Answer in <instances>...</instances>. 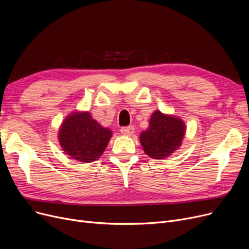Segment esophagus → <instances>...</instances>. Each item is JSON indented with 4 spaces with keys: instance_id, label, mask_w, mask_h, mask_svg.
<instances>
[{
    "instance_id": "esophagus-1",
    "label": "esophagus",
    "mask_w": 249,
    "mask_h": 249,
    "mask_svg": "<svg viewBox=\"0 0 249 249\" xmlns=\"http://www.w3.org/2000/svg\"><path fill=\"white\" fill-rule=\"evenodd\" d=\"M121 133L126 136H131L134 133V127L133 126H128V127H122L121 128Z\"/></svg>"
}]
</instances>
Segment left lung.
I'll use <instances>...</instances> for the list:
<instances>
[{
    "mask_svg": "<svg viewBox=\"0 0 249 249\" xmlns=\"http://www.w3.org/2000/svg\"><path fill=\"white\" fill-rule=\"evenodd\" d=\"M185 134L186 125L180 118L155 110L148 128L140 133L139 140L149 158L163 160L180 147Z\"/></svg>",
    "mask_w": 249,
    "mask_h": 249,
    "instance_id": "obj_1",
    "label": "left lung"
}]
</instances>
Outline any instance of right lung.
Instances as JSON below:
<instances>
[{"label":"right lung","mask_w":249,"mask_h":249,"mask_svg":"<svg viewBox=\"0 0 249 249\" xmlns=\"http://www.w3.org/2000/svg\"><path fill=\"white\" fill-rule=\"evenodd\" d=\"M111 137V129L103 127L87 111L71 113L58 130V141L64 153L86 163L100 159Z\"/></svg>","instance_id":"1"}]
</instances>
